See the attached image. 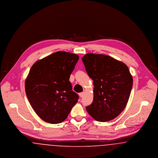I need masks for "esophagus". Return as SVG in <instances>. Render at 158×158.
<instances>
[{"label":"esophagus","mask_w":158,"mask_h":158,"mask_svg":"<svg viewBox=\"0 0 158 158\" xmlns=\"http://www.w3.org/2000/svg\"><path fill=\"white\" fill-rule=\"evenodd\" d=\"M84 92L80 93H79V96H80L81 98H82V97L83 96V95H84Z\"/></svg>","instance_id":"esophagus-1"}]
</instances>
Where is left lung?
<instances>
[{
	"instance_id": "obj_1",
	"label": "left lung",
	"mask_w": 158,
	"mask_h": 158,
	"mask_svg": "<svg viewBox=\"0 0 158 158\" xmlns=\"http://www.w3.org/2000/svg\"><path fill=\"white\" fill-rule=\"evenodd\" d=\"M93 81V101L86 107L99 122L114 119L124 109L133 86V77L124 62L105 55L89 53L82 58Z\"/></svg>"
}]
</instances>
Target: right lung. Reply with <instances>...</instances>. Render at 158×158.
Masks as SVG:
<instances>
[{
    "instance_id": "obj_1",
    "label": "right lung",
    "mask_w": 158,
    "mask_h": 158,
    "mask_svg": "<svg viewBox=\"0 0 158 158\" xmlns=\"http://www.w3.org/2000/svg\"><path fill=\"white\" fill-rule=\"evenodd\" d=\"M78 59L77 54L59 51L37 60L31 68L25 93L35 112L45 122H63L78 102L69 80Z\"/></svg>"
}]
</instances>
